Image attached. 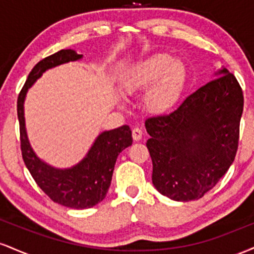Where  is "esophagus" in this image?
<instances>
[{"instance_id": "esophagus-1", "label": "esophagus", "mask_w": 254, "mask_h": 254, "mask_svg": "<svg viewBox=\"0 0 254 254\" xmlns=\"http://www.w3.org/2000/svg\"><path fill=\"white\" fill-rule=\"evenodd\" d=\"M142 135H143V132H142V130L139 129V127H133V129H132V138L135 139V141H139V139L142 138Z\"/></svg>"}]
</instances>
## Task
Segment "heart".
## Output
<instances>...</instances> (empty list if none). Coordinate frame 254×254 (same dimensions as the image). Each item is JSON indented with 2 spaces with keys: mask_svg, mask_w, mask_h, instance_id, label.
<instances>
[{
  "mask_svg": "<svg viewBox=\"0 0 254 254\" xmlns=\"http://www.w3.org/2000/svg\"><path fill=\"white\" fill-rule=\"evenodd\" d=\"M168 54H157L137 64L124 80V89L135 93L147 88L145 109L153 113H165L180 98L186 81V66L182 61H173Z\"/></svg>",
  "mask_w": 254,
  "mask_h": 254,
  "instance_id": "1",
  "label": "heart"
}]
</instances>
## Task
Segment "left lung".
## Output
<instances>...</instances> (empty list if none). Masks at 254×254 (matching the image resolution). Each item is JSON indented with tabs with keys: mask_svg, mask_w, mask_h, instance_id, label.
<instances>
[{
	"mask_svg": "<svg viewBox=\"0 0 254 254\" xmlns=\"http://www.w3.org/2000/svg\"><path fill=\"white\" fill-rule=\"evenodd\" d=\"M217 74L170 115L145 121L151 180L160 193L178 202L202 198L237 155L243 89L226 68Z\"/></svg>",
	"mask_w": 254,
	"mask_h": 254,
	"instance_id": "left-lung-1",
	"label": "left lung"
}]
</instances>
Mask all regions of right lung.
<instances>
[{"label":"right lung","mask_w":254,"mask_h":254,"mask_svg":"<svg viewBox=\"0 0 254 254\" xmlns=\"http://www.w3.org/2000/svg\"><path fill=\"white\" fill-rule=\"evenodd\" d=\"M82 57L72 50H61L45 57L33 66L17 97V118L20 127V148L26 167L34 182L54 202L74 209L92 208L100 203L109 191L118 154L132 144L127 125L105 131L80 164L69 170H56L40 161L28 143L25 129L24 100L27 89L48 69Z\"/></svg>","instance_id":"1"}]
</instances>
